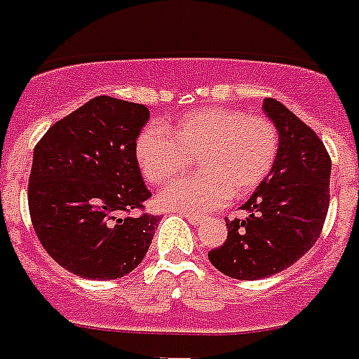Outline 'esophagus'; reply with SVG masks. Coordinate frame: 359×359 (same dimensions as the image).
I'll return each instance as SVG.
<instances>
[{
  "instance_id": "34e87169",
  "label": "esophagus",
  "mask_w": 359,
  "mask_h": 359,
  "mask_svg": "<svg viewBox=\"0 0 359 359\" xmlns=\"http://www.w3.org/2000/svg\"><path fill=\"white\" fill-rule=\"evenodd\" d=\"M185 217H187L189 222H191V224H194V226L202 224V222H203L202 217H194V215H185Z\"/></svg>"
}]
</instances>
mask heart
Masks as SVG:
<instances>
[{"mask_svg":"<svg viewBox=\"0 0 359 359\" xmlns=\"http://www.w3.org/2000/svg\"><path fill=\"white\" fill-rule=\"evenodd\" d=\"M165 130L146 128L135 156L151 185L174 182L194 161L198 176L174 183L159 196L165 208L185 213H209L229 196L252 194L269 177L280 151V131L271 118L233 107L198 109Z\"/></svg>","mask_w":359,"mask_h":359,"instance_id":"heart-1","label":"heart"}]
</instances>
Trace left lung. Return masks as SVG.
Wrapping results in <instances>:
<instances>
[{
  "label": "left lung",
  "mask_w": 359,
  "mask_h": 359,
  "mask_svg": "<svg viewBox=\"0 0 359 359\" xmlns=\"http://www.w3.org/2000/svg\"><path fill=\"white\" fill-rule=\"evenodd\" d=\"M263 111L278 126L274 168L246 200V219H226L228 237L208 257L235 280H261L282 272L317 243L330 205L332 161L323 140L274 98Z\"/></svg>",
  "instance_id": "1"
}]
</instances>
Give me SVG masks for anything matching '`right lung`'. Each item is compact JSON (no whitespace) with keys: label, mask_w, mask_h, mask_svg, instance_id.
Segmentation results:
<instances>
[{"label":"right lung","mask_w":359,"mask_h":359,"mask_svg":"<svg viewBox=\"0 0 359 359\" xmlns=\"http://www.w3.org/2000/svg\"><path fill=\"white\" fill-rule=\"evenodd\" d=\"M148 118L146 105L98 96L34 146L31 222L46 252L76 276L122 278L150 248L161 219L130 215L151 196L135 156Z\"/></svg>","instance_id":"right-lung-1"}]
</instances>
